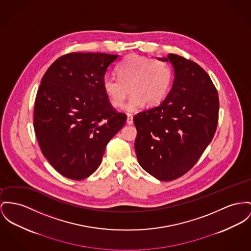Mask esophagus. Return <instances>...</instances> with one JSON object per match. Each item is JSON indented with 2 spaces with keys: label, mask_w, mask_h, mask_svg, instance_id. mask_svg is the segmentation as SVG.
<instances>
[{
  "label": "esophagus",
  "mask_w": 251,
  "mask_h": 251,
  "mask_svg": "<svg viewBox=\"0 0 251 251\" xmlns=\"http://www.w3.org/2000/svg\"><path fill=\"white\" fill-rule=\"evenodd\" d=\"M126 124L127 125H132L133 124V117L130 114H127V118H126Z\"/></svg>",
  "instance_id": "34e87169"
}]
</instances>
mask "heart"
Returning <instances> with one entry per match:
<instances>
[{"instance_id":"obj_1","label":"heart","mask_w":251,"mask_h":251,"mask_svg":"<svg viewBox=\"0 0 251 251\" xmlns=\"http://www.w3.org/2000/svg\"><path fill=\"white\" fill-rule=\"evenodd\" d=\"M116 71L118 78L108 76L102 81L103 90L113 106L125 103L129 88L132 96L125 106L129 112L141 109L146 103L155 106L167 97L172 81V71L167 63L131 54L118 65Z\"/></svg>"}]
</instances>
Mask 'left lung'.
I'll use <instances>...</instances> for the list:
<instances>
[{"label":"left lung","mask_w":251,"mask_h":251,"mask_svg":"<svg viewBox=\"0 0 251 251\" xmlns=\"http://www.w3.org/2000/svg\"><path fill=\"white\" fill-rule=\"evenodd\" d=\"M174 71L172 87L158 106L134 116L138 162L160 181H172L197 163L213 139L219 98L208 74L176 54L167 58Z\"/></svg>","instance_id":"1"}]
</instances>
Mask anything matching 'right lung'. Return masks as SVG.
Instances as JSON below:
<instances>
[{
  "instance_id": "right-lung-1",
  "label": "right lung",
  "mask_w": 251,
  "mask_h": 251,
  "mask_svg": "<svg viewBox=\"0 0 251 251\" xmlns=\"http://www.w3.org/2000/svg\"><path fill=\"white\" fill-rule=\"evenodd\" d=\"M119 55L70 53L45 73L34 106V129L41 151L60 174L72 180L90 176L105 147L122 129L126 115L118 113L102 81Z\"/></svg>"
}]
</instances>
